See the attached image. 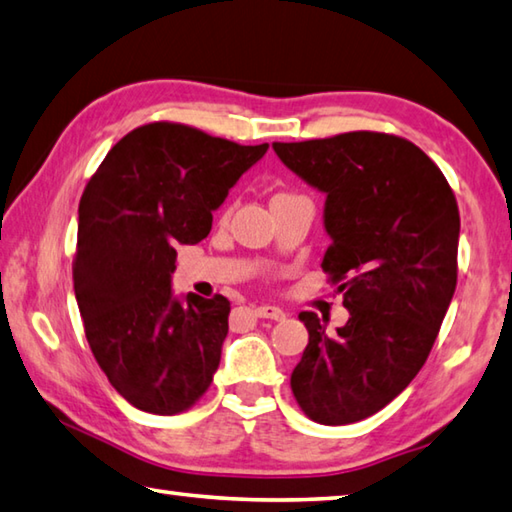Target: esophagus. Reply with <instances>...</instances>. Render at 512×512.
<instances>
[{"mask_svg":"<svg viewBox=\"0 0 512 512\" xmlns=\"http://www.w3.org/2000/svg\"><path fill=\"white\" fill-rule=\"evenodd\" d=\"M255 315L257 318H266V320H284L286 318V313L280 309V306H271V304L255 306Z\"/></svg>","mask_w":512,"mask_h":512,"instance_id":"esophagus-1","label":"esophagus"}]
</instances>
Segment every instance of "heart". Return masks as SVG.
I'll return each mask as SVG.
<instances>
[{"mask_svg": "<svg viewBox=\"0 0 512 512\" xmlns=\"http://www.w3.org/2000/svg\"><path fill=\"white\" fill-rule=\"evenodd\" d=\"M282 194H288V192H277V194H275V197H282Z\"/></svg>", "mask_w": 512, "mask_h": 512, "instance_id": "b5f03b06", "label": "heart"}]
</instances>
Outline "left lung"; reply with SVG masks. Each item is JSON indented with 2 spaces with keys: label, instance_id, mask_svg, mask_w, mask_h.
<instances>
[{
  "label": "left lung",
  "instance_id": "left-lung-1",
  "mask_svg": "<svg viewBox=\"0 0 512 512\" xmlns=\"http://www.w3.org/2000/svg\"><path fill=\"white\" fill-rule=\"evenodd\" d=\"M273 150L327 194L322 271L349 309L333 336L313 311L300 313L309 345L291 374L293 396L315 423H356L392 403L430 356L457 288V199L439 165L394 134Z\"/></svg>",
  "mask_w": 512,
  "mask_h": 512
}]
</instances>
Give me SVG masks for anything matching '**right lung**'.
I'll return each mask as SVG.
<instances>
[{
    "mask_svg": "<svg viewBox=\"0 0 512 512\" xmlns=\"http://www.w3.org/2000/svg\"><path fill=\"white\" fill-rule=\"evenodd\" d=\"M266 150L159 120L120 138L82 192L73 291L91 353L138 410L181 414L208 392L230 302L174 300V246L208 237L212 210Z\"/></svg>",
    "mask_w": 512,
    "mask_h": 512,
    "instance_id": "1",
    "label": "right lung"
}]
</instances>
